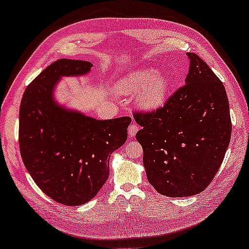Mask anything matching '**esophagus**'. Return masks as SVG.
<instances>
[{
    "label": "esophagus",
    "instance_id": "1",
    "mask_svg": "<svg viewBox=\"0 0 249 249\" xmlns=\"http://www.w3.org/2000/svg\"><path fill=\"white\" fill-rule=\"evenodd\" d=\"M139 125H136L135 123H132L131 125H129V127H128V135L129 136H134V135H136V133L139 132Z\"/></svg>",
    "mask_w": 249,
    "mask_h": 249
}]
</instances>
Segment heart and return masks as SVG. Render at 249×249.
Listing matches in <instances>:
<instances>
[{"label":"heart","mask_w":249,"mask_h":249,"mask_svg":"<svg viewBox=\"0 0 249 249\" xmlns=\"http://www.w3.org/2000/svg\"><path fill=\"white\" fill-rule=\"evenodd\" d=\"M169 80L166 75L154 69H143L129 74L117 84L118 90L125 94L140 93V104L144 108L160 107L167 98Z\"/></svg>","instance_id":"obj_1"}]
</instances>
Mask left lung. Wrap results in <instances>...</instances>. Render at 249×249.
Instances as JSON below:
<instances>
[{"label":"left lung","instance_id":"1","mask_svg":"<svg viewBox=\"0 0 249 249\" xmlns=\"http://www.w3.org/2000/svg\"><path fill=\"white\" fill-rule=\"evenodd\" d=\"M189 70L181 88L164 106L134 112L142 126L149 184L168 197L193 196L212 183L231 141L230 103L222 81L198 55L187 53Z\"/></svg>","mask_w":249,"mask_h":249}]
</instances>
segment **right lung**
Masks as SVG:
<instances>
[{
    "mask_svg": "<svg viewBox=\"0 0 249 249\" xmlns=\"http://www.w3.org/2000/svg\"><path fill=\"white\" fill-rule=\"evenodd\" d=\"M93 64L61 58L27 86L19 105L18 143L27 172L55 202L88 203L109 175V156L127 140L132 118L95 120L55 103L62 76L88 74Z\"/></svg>",
    "mask_w": 249,
    "mask_h": 249,
    "instance_id": "add662e5",
    "label": "right lung"
}]
</instances>
